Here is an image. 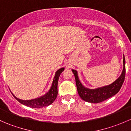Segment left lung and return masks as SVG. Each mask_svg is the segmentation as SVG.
I'll list each match as a JSON object with an SVG mask.
<instances>
[{"mask_svg":"<svg viewBox=\"0 0 131 131\" xmlns=\"http://www.w3.org/2000/svg\"><path fill=\"white\" fill-rule=\"evenodd\" d=\"M123 70L119 77L109 85L96 89H89L85 88L79 80L77 71L75 70H72L75 75L78 93L84 101L92 103H99L118 93L124 83L125 76V60L124 55H123Z\"/></svg>","mask_w":131,"mask_h":131,"instance_id":"1","label":"left lung"}]
</instances>
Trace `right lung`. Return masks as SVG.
Segmentation results:
<instances>
[{
	"mask_svg": "<svg viewBox=\"0 0 131 131\" xmlns=\"http://www.w3.org/2000/svg\"><path fill=\"white\" fill-rule=\"evenodd\" d=\"M64 68H61L56 71V73H55V76L54 77L53 81H52L51 88H50L48 92H46L43 96H41L40 97L29 100H21V99L16 97L13 94V92L10 91V89L9 90L11 92L13 96L15 97L16 100L19 101L20 103L25 105V106L34 108H41L44 106H47L49 105H51L57 97L58 80H59V77L60 76L61 73L64 71Z\"/></svg>",
	"mask_w": 131,
	"mask_h": 131,
	"instance_id": "obj_1",
	"label": "right lung"
}]
</instances>
